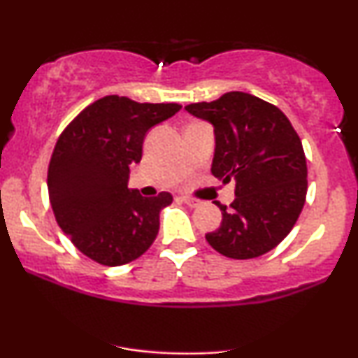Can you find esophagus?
<instances>
[{
	"instance_id": "obj_1",
	"label": "esophagus",
	"mask_w": 358,
	"mask_h": 358,
	"mask_svg": "<svg viewBox=\"0 0 358 358\" xmlns=\"http://www.w3.org/2000/svg\"><path fill=\"white\" fill-rule=\"evenodd\" d=\"M180 199H182V202L185 203V205H188V207H199L200 205V202L199 200H195V199H190V196H187V195H182L180 196Z\"/></svg>"
}]
</instances>
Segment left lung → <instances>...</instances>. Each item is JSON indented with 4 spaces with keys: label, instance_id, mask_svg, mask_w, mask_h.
Instances as JSON below:
<instances>
[{
    "label": "left lung",
    "instance_id": "1",
    "mask_svg": "<svg viewBox=\"0 0 358 358\" xmlns=\"http://www.w3.org/2000/svg\"><path fill=\"white\" fill-rule=\"evenodd\" d=\"M213 126L212 175L236 183V200L205 239L222 256L252 259L269 252L296 224L306 199L301 139L276 106L248 92H227L185 108Z\"/></svg>",
    "mask_w": 358,
    "mask_h": 358
}]
</instances>
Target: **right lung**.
Returning <instances> with one entry per match:
<instances>
[{
	"instance_id": "right-lung-1",
	"label": "right lung",
	"mask_w": 358,
	"mask_h": 358,
	"mask_svg": "<svg viewBox=\"0 0 358 358\" xmlns=\"http://www.w3.org/2000/svg\"><path fill=\"white\" fill-rule=\"evenodd\" d=\"M180 109L106 96L60 134L48 166L50 203L62 231L92 261L127 264L158 236L159 210L173 199L168 192L145 199L127 188L129 168L141 162L148 131Z\"/></svg>"
}]
</instances>
